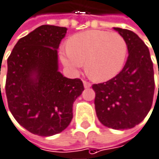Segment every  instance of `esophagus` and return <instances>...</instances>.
Wrapping results in <instances>:
<instances>
[{
  "label": "esophagus",
  "mask_w": 159,
  "mask_h": 159,
  "mask_svg": "<svg viewBox=\"0 0 159 159\" xmlns=\"http://www.w3.org/2000/svg\"><path fill=\"white\" fill-rule=\"evenodd\" d=\"M83 83H84V88H90V87H91V84H90L89 82H87V81H84Z\"/></svg>",
  "instance_id": "obj_1"
}]
</instances>
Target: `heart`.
I'll return each instance as SVG.
<instances>
[{
  "label": "heart",
  "mask_w": 159,
  "mask_h": 159,
  "mask_svg": "<svg viewBox=\"0 0 159 159\" xmlns=\"http://www.w3.org/2000/svg\"><path fill=\"white\" fill-rule=\"evenodd\" d=\"M127 54V44L117 33L91 30L71 36L66 50L61 52V61L75 70L85 62V71L91 79L106 82L122 70Z\"/></svg>",
  "instance_id": "1"
}]
</instances>
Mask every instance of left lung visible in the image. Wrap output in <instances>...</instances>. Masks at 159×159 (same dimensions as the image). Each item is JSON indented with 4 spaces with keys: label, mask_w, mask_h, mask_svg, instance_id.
Segmentation results:
<instances>
[{
    "label": "left lung",
    "mask_w": 159,
    "mask_h": 159,
    "mask_svg": "<svg viewBox=\"0 0 159 159\" xmlns=\"http://www.w3.org/2000/svg\"><path fill=\"white\" fill-rule=\"evenodd\" d=\"M114 29L126 42V63L114 78L92 87L99 121L109 128L122 130L136 126L150 111L155 80L150 52L145 43L132 31Z\"/></svg>",
    "instance_id": "8db88e82"
}]
</instances>
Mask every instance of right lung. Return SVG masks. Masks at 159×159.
I'll list each match as a JSON object with an SVG mask.
<instances>
[{
  "instance_id": "obj_1",
  "label": "right lung",
  "mask_w": 159,
  "mask_h": 159,
  "mask_svg": "<svg viewBox=\"0 0 159 159\" xmlns=\"http://www.w3.org/2000/svg\"><path fill=\"white\" fill-rule=\"evenodd\" d=\"M66 31L42 25L17 42L7 60L9 109L22 126L41 137L58 134L69 125L73 104L84 89L81 80L58 71L57 49Z\"/></svg>"
}]
</instances>
